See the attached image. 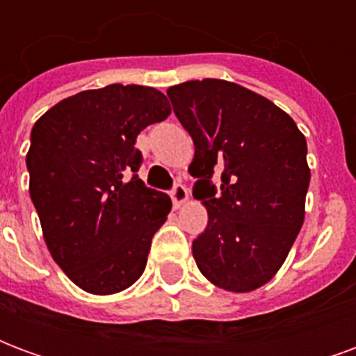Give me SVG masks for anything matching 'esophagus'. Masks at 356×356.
<instances>
[{"mask_svg":"<svg viewBox=\"0 0 356 356\" xmlns=\"http://www.w3.org/2000/svg\"><path fill=\"white\" fill-rule=\"evenodd\" d=\"M171 200H173L175 208H181L185 202H188V191L181 183H177V185L173 186V191H171Z\"/></svg>","mask_w":356,"mask_h":356,"instance_id":"obj_1","label":"esophagus"}]
</instances>
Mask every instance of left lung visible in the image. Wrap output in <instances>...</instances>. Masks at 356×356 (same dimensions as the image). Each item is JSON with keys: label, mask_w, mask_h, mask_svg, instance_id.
<instances>
[{"label": "left lung", "mask_w": 356, "mask_h": 356, "mask_svg": "<svg viewBox=\"0 0 356 356\" xmlns=\"http://www.w3.org/2000/svg\"><path fill=\"white\" fill-rule=\"evenodd\" d=\"M168 97L193 137V194L208 209L193 242L196 265L221 290H257L282 267L305 219V135L275 102L234 81L191 80ZM211 177H222L219 191Z\"/></svg>", "instance_id": "obj_1"}]
</instances>
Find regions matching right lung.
Here are the masks:
<instances>
[{"label":"right lung","instance_id":"right-lung-1","mask_svg":"<svg viewBox=\"0 0 356 356\" xmlns=\"http://www.w3.org/2000/svg\"><path fill=\"white\" fill-rule=\"evenodd\" d=\"M170 114L158 89L112 83L63 99L32 127L30 198L51 257L83 291H124L147 267L171 200L135 175V140Z\"/></svg>","mask_w":356,"mask_h":356}]
</instances>
